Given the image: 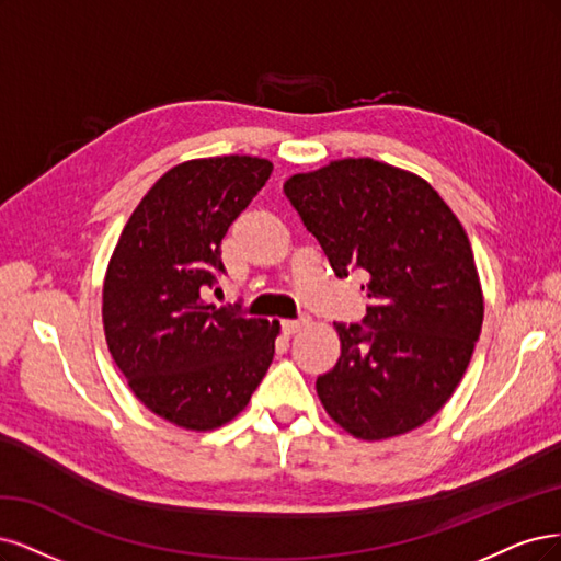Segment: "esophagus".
<instances>
[{
	"instance_id": "obj_1",
	"label": "esophagus",
	"mask_w": 561,
	"mask_h": 561,
	"mask_svg": "<svg viewBox=\"0 0 561 561\" xmlns=\"http://www.w3.org/2000/svg\"><path fill=\"white\" fill-rule=\"evenodd\" d=\"M305 323H307V319H284L282 331H284V335H294L296 331H300L305 327Z\"/></svg>"
}]
</instances>
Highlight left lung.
Masks as SVG:
<instances>
[{
  "mask_svg": "<svg viewBox=\"0 0 561 561\" xmlns=\"http://www.w3.org/2000/svg\"><path fill=\"white\" fill-rule=\"evenodd\" d=\"M335 277L364 275L360 323H335L340 358L319 375L331 417L364 440L422 426L468 368L482 329L473 249L424 179L373 158L335 160L284 184Z\"/></svg>",
  "mask_w": 561,
  "mask_h": 561,
  "instance_id": "left-lung-1",
  "label": "left lung"
}]
</instances>
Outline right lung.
Masks as SVG:
<instances>
[{
    "label": "right lung",
    "instance_id": "obj_1",
    "mask_svg": "<svg viewBox=\"0 0 561 561\" xmlns=\"http://www.w3.org/2000/svg\"><path fill=\"white\" fill-rule=\"evenodd\" d=\"M270 172L251 156L172 168L141 197L106 270V345L137 399L176 426L230 422L273 364L277 321L203 300L226 273L221 240Z\"/></svg>",
    "mask_w": 561,
    "mask_h": 561
}]
</instances>
